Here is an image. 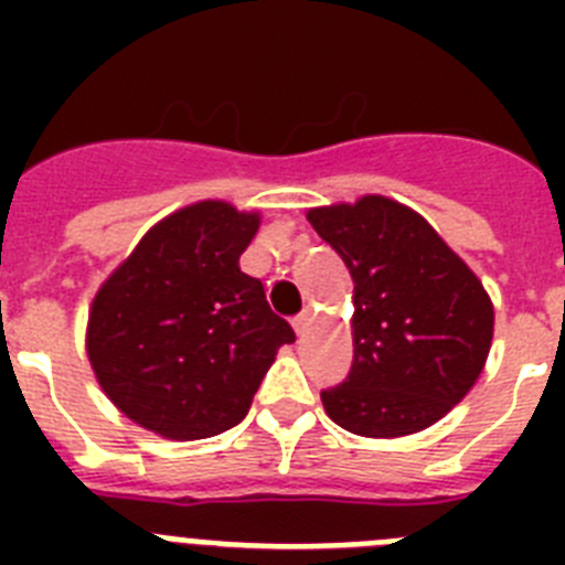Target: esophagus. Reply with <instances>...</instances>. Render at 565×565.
<instances>
[{
    "label": "esophagus",
    "mask_w": 565,
    "mask_h": 565,
    "mask_svg": "<svg viewBox=\"0 0 565 565\" xmlns=\"http://www.w3.org/2000/svg\"><path fill=\"white\" fill-rule=\"evenodd\" d=\"M311 317H313L311 308H306V311L299 313V317H294V331H297L299 337H302V333L308 331V326H311Z\"/></svg>",
    "instance_id": "34e87169"
}]
</instances>
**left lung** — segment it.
Wrapping results in <instances>:
<instances>
[{
	"label": "left lung",
	"instance_id": "obj_1",
	"mask_svg": "<svg viewBox=\"0 0 565 565\" xmlns=\"http://www.w3.org/2000/svg\"><path fill=\"white\" fill-rule=\"evenodd\" d=\"M353 277V364L322 391L348 433L396 438L444 418L481 376L495 311L422 214L367 194L308 212Z\"/></svg>",
	"mask_w": 565,
	"mask_h": 565
}]
</instances>
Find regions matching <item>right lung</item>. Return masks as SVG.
I'll return each instance as SVG.
<instances>
[{
    "label": "right lung",
    "instance_id": "1",
    "mask_svg": "<svg viewBox=\"0 0 565 565\" xmlns=\"http://www.w3.org/2000/svg\"><path fill=\"white\" fill-rule=\"evenodd\" d=\"M257 212L203 201L163 217L98 288L87 356L135 424L172 441L232 430L294 331L239 271Z\"/></svg>",
    "mask_w": 565,
    "mask_h": 565
}]
</instances>
